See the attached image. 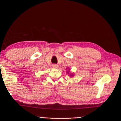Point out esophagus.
I'll return each instance as SVG.
<instances>
[{"label":"esophagus","mask_w":121,"mask_h":121,"mask_svg":"<svg viewBox=\"0 0 121 121\" xmlns=\"http://www.w3.org/2000/svg\"><path fill=\"white\" fill-rule=\"evenodd\" d=\"M52 67H53V68H57L58 65H56V64H53V65H52Z\"/></svg>","instance_id":"obj_1"}]
</instances>
